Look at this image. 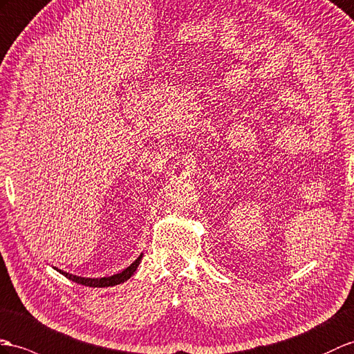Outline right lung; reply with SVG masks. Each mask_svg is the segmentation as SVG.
I'll list each match as a JSON object with an SVG mask.
<instances>
[{
	"label": "right lung",
	"mask_w": 354,
	"mask_h": 354,
	"mask_svg": "<svg viewBox=\"0 0 354 354\" xmlns=\"http://www.w3.org/2000/svg\"><path fill=\"white\" fill-rule=\"evenodd\" d=\"M142 255H140L136 258V260L127 267V269H124L123 272H120L117 274H112V277H108V278H81V277H76V274H71L67 272H63L57 269L59 273L64 274V277L67 279H71L76 283H82V286L85 287H112V286H118V283H122L124 281H127L129 278L132 277V274L135 273V270L138 269V266H140V261H141Z\"/></svg>",
	"instance_id": "right-lung-1"
}]
</instances>
